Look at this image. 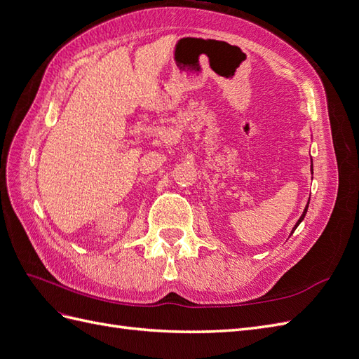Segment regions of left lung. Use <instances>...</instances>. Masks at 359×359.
I'll use <instances>...</instances> for the list:
<instances>
[{"instance_id": "8db88e82", "label": "left lung", "mask_w": 359, "mask_h": 359, "mask_svg": "<svg viewBox=\"0 0 359 359\" xmlns=\"http://www.w3.org/2000/svg\"><path fill=\"white\" fill-rule=\"evenodd\" d=\"M311 173H313V161H311ZM309 202H310V199H309ZM307 210H309V203H307V206H306V208H304V212H302V215L299 217V220L297 222V224L295 226H293V229H292V232H290V235L293 233V232H295V229H297V227L299 226V223L304 220V217H306V214H307Z\"/></svg>"}]
</instances>
